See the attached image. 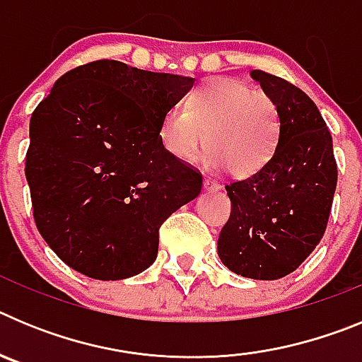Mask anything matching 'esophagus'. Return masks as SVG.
Listing matches in <instances>:
<instances>
[{
	"mask_svg": "<svg viewBox=\"0 0 362 362\" xmlns=\"http://www.w3.org/2000/svg\"><path fill=\"white\" fill-rule=\"evenodd\" d=\"M203 188H204V190H206V192H217V190H221V185L217 183V181H214V179L204 177Z\"/></svg>",
	"mask_w": 362,
	"mask_h": 362,
	"instance_id": "34e87169",
	"label": "esophagus"
}]
</instances>
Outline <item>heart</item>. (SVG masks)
Here are the masks:
<instances>
[{"label": "heart", "mask_w": 362, "mask_h": 362, "mask_svg": "<svg viewBox=\"0 0 362 362\" xmlns=\"http://www.w3.org/2000/svg\"><path fill=\"white\" fill-rule=\"evenodd\" d=\"M279 114L263 90L232 78H212L188 99L172 107L159 129V139L172 158L190 161L206 143L204 166L228 168L246 177L270 161L279 141Z\"/></svg>", "instance_id": "1"}]
</instances>
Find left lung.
<instances>
[{
  "label": "left lung",
  "mask_w": 362,
  "mask_h": 362,
  "mask_svg": "<svg viewBox=\"0 0 362 362\" xmlns=\"http://www.w3.org/2000/svg\"><path fill=\"white\" fill-rule=\"evenodd\" d=\"M279 114V141L250 177L226 185L230 219L217 254L243 277L274 281L292 274L325 235L337 187L330 130L312 99L277 76L252 70Z\"/></svg>",
  "instance_id": "obj_1"
}]
</instances>
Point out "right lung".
<instances>
[{"instance_id": "1", "label": "right lung", "mask_w": 362, "mask_h": 362, "mask_svg": "<svg viewBox=\"0 0 362 362\" xmlns=\"http://www.w3.org/2000/svg\"><path fill=\"white\" fill-rule=\"evenodd\" d=\"M192 86L99 59L63 74L37 105L25 175L41 238L70 268L99 281L141 274L163 221L199 196L203 175L159 139Z\"/></svg>"}]
</instances>
